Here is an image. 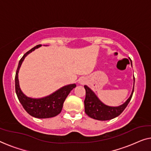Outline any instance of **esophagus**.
<instances>
[{"label": "esophagus", "instance_id": "obj_1", "mask_svg": "<svg viewBox=\"0 0 151 151\" xmlns=\"http://www.w3.org/2000/svg\"><path fill=\"white\" fill-rule=\"evenodd\" d=\"M80 83H81V84H83V83H85V80L84 79L80 80Z\"/></svg>", "mask_w": 151, "mask_h": 151}]
</instances>
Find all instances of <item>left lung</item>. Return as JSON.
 <instances>
[{"mask_svg": "<svg viewBox=\"0 0 151 151\" xmlns=\"http://www.w3.org/2000/svg\"><path fill=\"white\" fill-rule=\"evenodd\" d=\"M134 82L135 78L134 76V87L131 96L124 104L116 107L109 106L103 104L96 96L94 92L87 85H85L84 87L86 92V96L84 101L85 113L89 117L100 121L111 120L120 115L131 100L134 90Z\"/></svg>", "mask_w": 151, "mask_h": 151, "instance_id": "1", "label": "left lung"}]
</instances>
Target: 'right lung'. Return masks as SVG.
Instances as JSON below:
<instances>
[{"label":"right lung","instance_id":"right-lung-1","mask_svg":"<svg viewBox=\"0 0 151 151\" xmlns=\"http://www.w3.org/2000/svg\"><path fill=\"white\" fill-rule=\"evenodd\" d=\"M41 45H38L28 52H26L20 59L17 68L16 74H15V92L19 102L25 111L34 117L39 119L51 118L57 116L62 111L63 104L67 96H68L71 90L76 87L75 84H70L62 87L58 91L54 92L52 94L47 97L35 99L27 97L24 95L23 92L21 91L18 80V73L20 66L23 62L24 58L27 55L32 52L36 49L39 48Z\"/></svg>","mask_w":151,"mask_h":151}]
</instances>
